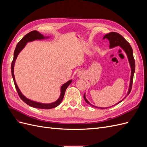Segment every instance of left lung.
I'll use <instances>...</instances> for the list:
<instances>
[{"instance_id": "left-lung-1", "label": "left lung", "mask_w": 147, "mask_h": 147, "mask_svg": "<svg viewBox=\"0 0 147 147\" xmlns=\"http://www.w3.org/2000/svg\"><path fill=\"white\" fill-rule=\"evenodd\" d=\"M107 38L110 41V48H113L115 47H117V46H120L121 47L124 51L126 52V55L127 56L129 62V64L131 67V80H130V84H129V91L127 92V95L129 94L131 90H132V83H133V78H134V74L135 72V60L134 58V56H133V51H132V48L131 46L129 45V43L127 41H126V40L121 35H120L117 32H111L107 34H106L105 36L103 38ZM126 97L124 98H126ZM84 99L86 101L87 104L91 105L92 107H96L92 105L91 104L90 102H88V100L86 99L85 94H84L83 96ZM124 98L119 102L118 103L116 104L115 105H117L119 103H120L121 101H123ZM114 105L113 106H115ZM109 107V108H110ZM98 109H107V108H100V107H97Z\"/></svg>"}]
</instances>
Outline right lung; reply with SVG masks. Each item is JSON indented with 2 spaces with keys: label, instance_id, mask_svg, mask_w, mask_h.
I'll return each mask as SVG.
<instances>
[{
  "label": "right lung",
  "instance_id": "obj_1",
  "mask_svg": "<svg viewBox=\"0 0 147 147\" xmlns=\"http://www.w3.org/2000/svg\"><path fill=\"white\" fill-rule=\"evenodd\" d=\"M44 36L43 35H42L40 33H39L36 30H33L31 31V32H29L28 34H26V35H24V37L22 38L21 40L18 43L16 47V48L14 51V56H13V59L11 63V75H12V77L13 79V81H14V83H15V86L16 88V90L18 92V94L20 98L23 100L26 104H27L28 105H29L30 107H32L34 108H37V109H53L55 108L56 107H57V105H59L61 102L63 100L64 96V94L67 88L69 86V84L72 82V80H69L67 83H65V84H64L63 86L61 87V95L59 98L57 99L56 102H53V103H51V104H42V103H39V102H34L32 100H30L26 98V97L22 94V93L21 92V91H20L18 87L17 84L15 82V76H14V65H15V61L16 59V57L18 55L19 53L23 50V48L25 47V45H26V43L28 42H30L34 40H40V39H43Z\"/></svg>",
  "mask_w": 147,
  "mask_h": 147
}]
</instances>
